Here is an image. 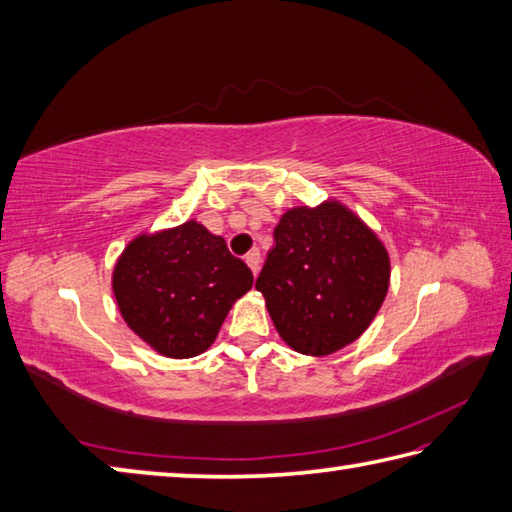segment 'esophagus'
Returning <instances> with one entry per match:
<instances>
[{
  "label": "esophagus",
  "instance_id": "1",
  "mask_svg": "<svg viewBox=\"0 0 512 512\" xmlns=\"http://www.w3.org/2000/svg\"><path fill=\"white\" fill-rule=\"evenodd\" d=\"M244 259H246L248 268L253 270V275H257V273H259V264H262V257H259V250H257V248L250 250V253H248Z\"/></svg>",
  "mask_w": 512,
  "mask_h": 512
}]
</instances>
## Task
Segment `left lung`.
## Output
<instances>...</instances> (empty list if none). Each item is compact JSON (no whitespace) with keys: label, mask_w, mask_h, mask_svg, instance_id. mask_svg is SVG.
<instances>
[{"label":"left lung","mask_w":512,"mask_h":512,"mask_svg":"<svg viewBox=\"0 0 512 512\" xmlns=\"http://www.w3.org/2000/svg\"><path fill=\"white\" fill-rule=\"evenodd\" d=\"M388 279L390 259L377 235L350 210L328 202L282 215L255 288L284 342L322 357L370 326Z\"/></svg>","instance_id":"8db88e82"}]
</instances>
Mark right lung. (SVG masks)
Segmentation results:
<instances>
[{
    "instance_id": "1",
    "label": "right lung",
    "mask_w": 512,
    "mask_h": 512,
    "mask_svg": "<svg viewBox=\"0 0 512 512\" xmlns=\"http://www.w3.org/2000/svg\"><path fill=\"white\" fill-rule=\"evenodd\" d=\"M250 286V268L197 222L139 235L113 273L126 324L157 353L175 359L204 353Z\"/></svg>"
}]
</instances>
